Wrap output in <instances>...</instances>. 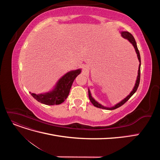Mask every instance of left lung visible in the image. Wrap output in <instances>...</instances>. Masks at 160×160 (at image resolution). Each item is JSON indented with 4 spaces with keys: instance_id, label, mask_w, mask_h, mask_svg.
<instances>
[{
    "instance_id": "1",
    "label": "left lung",
    "mask_w": 160,
    "mask_h": 160,
    "mask_svg": "<svg viewBox=\"0 0 160 160\" xmlns=\"http://www.w3.org/2000/svg\"><path fill=\"white\" fill-rule=\"evenodd\" d=\"M122 36L126 38V39H128L132 44L133 45V46L135 48V51H136V53H137V55H138V58L139 59V69H138V77H137V80H136V83H135V87L133 89V91L131 92L130 94L126 98H125L123 101H121L120 103H118L117 105H115V106H113V107L112 108H105L104 107V106L101 105V104H99L98 102H97V101L92 98L91 97V93H90V91L89 90L88 92H89V99L91 101V102L93 103V105L95 106V107L96 108H101V109H108V110H113V109H117L119 107H121V106L123 105L126 101H128L129 98L132 97L135 93V91H137L138 88V86L139 85V81H140V67H141V58H140V55H139V50L138 49V47H137V44H136V42H135V40L134 37H133V35L131 34L130 32H127V31H123V32H122Z\"/></svg>"
}]
</instances>
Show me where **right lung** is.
Segmentation results:
<instances>
[{
  "instance_id": "add662e5",
  "label": "right lung",
  "mask_w": 160,
  "mask_h": 160,
  "mask_svg": "<svg viewBox=\"0 0 160 160\" xmlns=\"http://www.w3.org/2000/svg\"><path fill=\"white\" fill-rule=\"evenodd\" d=\"M81 73V69L67 72L57 82V86L52 91L44 94L31 93V95L41 103L54 105L62 103L67 98L72 83L77 75Z\"/></svg>"
}]
</instances>
